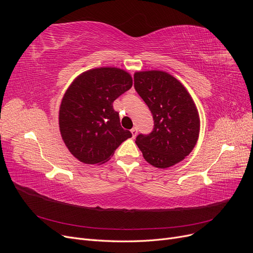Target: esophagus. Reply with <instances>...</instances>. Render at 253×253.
Wrapping results in <instances>:
<instances>
[{
  "label": "esophagus",
  "mask_w": 253,
  "mask_h": 253,
  "mask_svg": "<svg viewBox=\"0 0 253 253\" xmlns=\"http://www.w3.org/2000/svg\"><path fill=\"white\" fill-rule=\"evenodd\" d=\"M131 133H132V137H133V138H135L136 135H137V128H136V127H133V128L131 129Z\"/></svg>",
  "instance_id": "34e87169"
}]
</instances>
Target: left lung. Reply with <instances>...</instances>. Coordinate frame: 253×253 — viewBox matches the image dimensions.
I'll return each instance as SVG.
<instances>
[{"mask_svg":"<svg viewBox=\"0 0 253 253\" xmlns=\"http://www.w3.org/2000/svg\"><path fill=\"white\" fill-rule=\"evenodd\" d=\"M134 87L154 120L150 134L136 137L144 159L159 169L178 164L194 149L200 134L192 98L177 79L160 71L135 73Z\"/></svg>","mask_w":253,"mask_h":253,"instance_id":"obj_1","label":"left lung"}]
</instances>
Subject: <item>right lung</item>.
I'll list each match as a JSON object with an SVG mask.
<instances>
[{"mask_svg":"<svg viewBox=\"0 0 253 253\" xmlns=\"http://www.w3.org/2000/svg\"><path fill=\"white\" fill-rule=\"evenodd\" d=\"M131 75L116 67L81 74L67 88L59 112L62 139L72 154L87 165L103 164L132 133L120 126L113 102L132 87Z\"/></svg>","mask_w":253,"mask_h":253,"instance_id":"1","label":"right lung"}]
</instances>
